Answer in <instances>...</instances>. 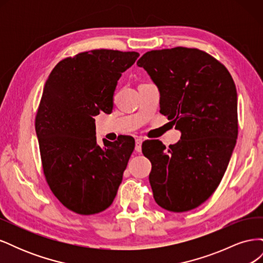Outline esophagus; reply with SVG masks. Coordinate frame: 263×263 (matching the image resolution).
Segmentation results:
<instances>
[{"mask_svg": "<svg viewBox=\"0 0 263 263\" xmlns=\"http://www.w3.org/2000/svg\"><path fill=\"white\" fill-rule=\"evenodd\" d=\"M141 145H142V139L137 138L136 139V146H135V150H136L137 153H141Z\"/></svg>", "mask_w": 263, "mask_h": 263, "instance_id": "obj_1", "label": "esophagus"}]
</instances>
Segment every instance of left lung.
<instances>
[{"label": "left lung", "mask_w": 263, "mask_h": 263, "mask_svg": "<svg viewBox=\"0 0 263 263\" xmlns=\"http://www.w3.org/2000/svg\"><path fill=\"white\" fill-rule=\"evenodd\" d=\"M137 66L158 87L160 113L181 132L169 149L158 140L142 144L154 198L166 211L193 210L217 189L236 146L234 80L219 61L195 48L151 50Z\"/></svg>", "instance_id": "obj_1"}]
</instances>
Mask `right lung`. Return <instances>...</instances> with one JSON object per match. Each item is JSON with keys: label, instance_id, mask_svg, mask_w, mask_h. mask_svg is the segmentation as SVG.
<instances>
[{"label": "right lung", "instance_id": "right-lung-1", "mask_svg": "<svg viewBox=\"0 0 263 263\" xmlns=\"http://www.w3.org/2000/svg\"><path fill=\"white\" fill-rule=\"evenodd\" d=\"M135 51L95 49L60 61L50 72L35 128L46 181L70 211L92 215L113 203L135 147L133 137L98 145L94 116L113 109L122 73Z\"/></svg>", "mask_w": 263, "mask_h": 263}]
</instances>
